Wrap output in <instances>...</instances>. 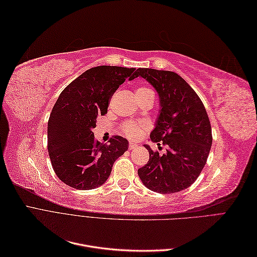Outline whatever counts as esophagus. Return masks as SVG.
Wrapping results in <instances>:
<instances>
[{
  "label": "esophagus",
  "mask_w": 257,
  "mask_h": 257,
  "mask_svg": "<svg viewBox=\"0 0 257 257\" xmlns=\"http://www.w3.org/2000/svg\"><path fill=\"white\" fill-rule=\"evenodd\" d=\"M137 148H138V146L136 144H134V143H131L128 145V149L130 150H135V149H137Z\"/></svg>",
  "instance_id": "esophagus-1"
}]
</instances>
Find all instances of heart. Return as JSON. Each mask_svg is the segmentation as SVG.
Returning a JSON list of instances; mask_svg holds the SVG:
<instances>
[{
  "mask_svg": "<svg viewBox=\"0 0 257 257\" xmlns=\"http://www.w3.org/2000/svg\"><path fill=\"white\" fill-rule=\"evenodd\" d=\"M149 93H152L149 89L145 87H139L135 90V95L136 98H139L142 96H145ZM147 123L146 122H136V121H127L122 125V133L128 138H138L142 135L144 130L147 128Z\"/></svg>",
  "mask_w": 257,
  "mask_h": 257,
  "instance_id": "obj_1",
  "label": "heart"
}]
</instances>
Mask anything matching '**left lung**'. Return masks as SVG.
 I'll use <instances>...</instances> for the list:
<instances>
[{"label":"left lung","instance_id":"8db88e82","mask_svg":"<svg viewBox=\"0 0 257 257\" xmlns=\"http://www.w3.org/2000/svg\"><path fill=\"white\" fill-rule=\"evenodd\" d=\"M141 76L153 85L161 109L150 139L166 147V152L149 151V161L138 169L148 189L173 194L188 189L205 167L212 145V133L206 108L190 84L178 74L153 68H138Z\"/></svg>","mask_w":257,"mask_h":257}]
</instances>
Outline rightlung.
<instances>
[{
    "mask_svg": "<svg viewBox=\"0 0 257 257\" xmlns=\"http://www.w3.org/2000/svg\"><path fill=\"white\" fill-rule=\"evenodd\" d=\"M135 68L102 65L82 73L62 91L48 120V153L61 181L77 190L105 183L128 142L113 136L109 144L94 139L97 115L107 113L113 93L136 78Z\"/></svg>",
    "mask_w": 257,
    "mask_h": 257,
    "instance_id": "right-lung-1",
    "label": "right lung"
}]
</instances>
